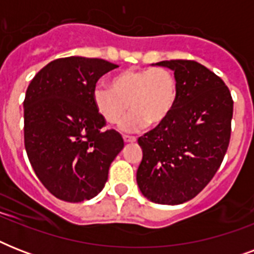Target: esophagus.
I'll return each mask as SVG.
<instances>
[{"label": "esophagus", "instance_id": "1", "mask_svg": "<svg viewBox=\"0 0 254 254\" xmlns=\"http://www.w3.org/2000/svg\"><path fill=\"white\" fill-rule=\"evenodd\" d=\"M135 137H133V135H124V141L125 142H135Z\"/></svg>", "mask_w": 254, "mask_h": 254}]
</instances>
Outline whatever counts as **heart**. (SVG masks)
Returning <instances> with one entry per match:
<instances>
[{
    "mask_svg": "<svg viewBox=\"0 0 254 254\" xmlns=\"http://www.w3.org/2000/svg\"><path fill=\"white\" fill-rule=\"evenodd\" d=\"M111 88L99 84L93 89V103L105 121L119 123L127 109L121 129L133 131L146 124L159 125L173 111L177 100V81L166 68L127 69L109 79Z\"/></svg>",
    "mask_w": 254,
    "mask_h": 254,
    "instance_id": "1",
    "label": "heart"
}]
</instances>
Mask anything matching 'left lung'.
<instances>
[{"mask_svg": "<svg viewBox=\"0 0 254 254\" xmlns=\"http://www.w3.org/2000/svg\"><path fill=\"white\" fill-rule=\"evenodd\" d=\"M174 71L177 100L159 125L138 138L137 185L149 200L182 204L195 197L220 167L231 138L233 100L220 77L195 61H163Z\"/></svg>", "mask_w": 254, "mask_h": 254, "instance_id": "left-lung-1", "label": "left lung"}]
</instances>
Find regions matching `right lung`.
<instances>
[{
	"label": "right lung",
	"instance_id": "1",
	"mask_svg": "<svg viewBox=\"0 0 254 254\" xmlns=\"http://www.w3.org/2000/svg\"><path fill=\"white\" fill-rule=\"evenodd\" d=\"M117 67L96 58H62L45 65L27 87L26 153L42 185L61 200L95 197L123 150L119 131L103 129L105 120L92 96L100 77Z\"/></svg>",
	"mask_w": 254,
	"mask_h": 254
}]
</instances>
